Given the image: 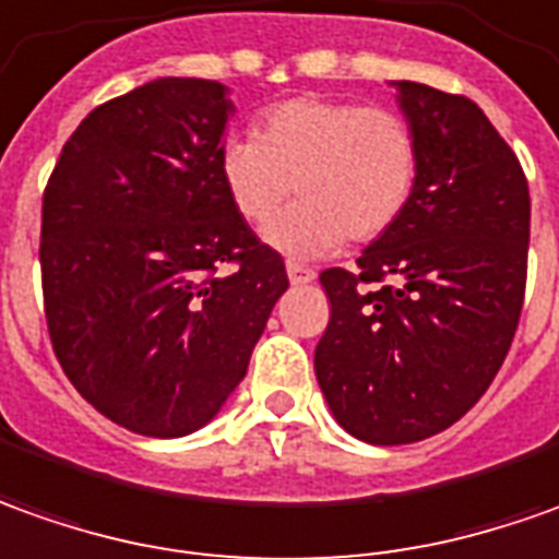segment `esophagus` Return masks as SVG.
<instances>
[{
  "instance_id": "esophagus-1",
  "label": "esophagus",
  "mask_w": 559,
  "mask_h": 559,
  "mask_svg": "<svg viewBox=\"0 0 559 559\" xmlns=\"http://www.w3.org/2000/svg\"><path fill=\"white\" fill-rule=\"evenodd\" d=\"M287 278H290V284H311V281H314V272L299 263H287Z\"/></svg>"
}]
</instances>
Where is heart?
<instances>
[{"label": "heart", "instance_id": "1", "mask_svg": "<svg viewBox=\"0 0 559 559\" xmlns=\"http://www.w3.org/2000/svg\"><path fill=\"white\" fill-rule=\"evenodd\" d=\"M219 177L235 211L265 226L299 195L265 238L296 260L373 241L404 216L419 183V136L401 112L318 94L265 109L257 136H231Z\"/></svg>", "mask_w": 559, "mask_h": 559}]
</instances>
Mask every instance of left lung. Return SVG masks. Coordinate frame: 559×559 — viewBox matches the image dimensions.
Returning a JSON list of instances; mask_svg holds the SVG:
<instances>
[{
    "label": "left lung",
    "mask_w": 559,
    "mask_h": 559,
    "mask_svg": "<svg viewBox=\"0 0 559 559\" xmlns=\"http://www.w3.org/2000/svg\"><path fill=\"white\" fill-rule=\"evenodd\" d=\"M389 85L419 136V183L358 272H321L330 324L314 348L333 419L376 447L431 438L480 401L518 330L530 250V186L484 109ZM382 277L395 284L362 287Z\"/></svg>",
    "instance_id": "8db88e82"
}]
</instances>
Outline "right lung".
Masks as SVG:
<instances>
[{
  "mask_svg": "<svg viewBox=\"0 0 559 559\" xmlns=\"http://www.w3.org/2000/svg\"><path fill=\"white\" fill-rule=\"evenodd\" d=\"M231 112L219 82L152 79L88 112L41 199L55 355L91 407L134 435L211 423L290 287L219 177Z\"/></svg>",
  "mask_w": 559,
  "mask_h": 559,
  "instance_id": "add662e5",
  "label": "right lung"
}]
</instances>
